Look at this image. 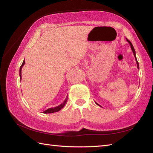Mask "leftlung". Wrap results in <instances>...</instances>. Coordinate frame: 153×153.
<instances>
[{"label": "left lung", "mask_w": 153, "mask_h": 153, "mask_svg": "<svg viewBox=\"0 0 153 153\" xmlns=\"http://www.w3.org/2000/svg\"><path fill=\"white\" fill-rule=\"evenodd\" d=\"M126 41H127V42L129 43V45H131V49H132V53H133V54H134V58H135V60H136V62H137V68L139 69V62H138V61H137V57H136V53H135V51H134V47H133V46H132V43L128 41V40L126 39ZM96 104L97 105H99V106H100V107H102L100 105H99V104L98 103H97L96 102Z\"/></svg>", "instance_id": "8db88e82"}]
</instances>
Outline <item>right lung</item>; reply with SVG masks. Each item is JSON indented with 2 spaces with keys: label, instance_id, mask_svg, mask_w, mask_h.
<instances>
[{
  "label": "right lung",
  "instance_id": "add662e5",
  "mask_svg": "<svg viewBox=\"0 0 153 153\" xmlns=\"http://www.w3.org/2000/svg\"><path fill=\"white\" fill-rule=\"evenodd\" d=\"M25 64V60H24V61H23L22 64L21 65V68H20V71H19V75H20V78H21V70H22V67H23V66H24ZM67 99H68V97H67V98H66L65 100H64V102H62L60 105L57 106H55V107H53V108H48L47 110H46L45 111H44L43 112H44V113H45V114H48V113L50 114V113H53V112H58V111H60L63 107H64L65 105V104L67 103Z\"/></svg>",
  "mask_w": 153,
  "mask_h": 153
}]
</instances>
